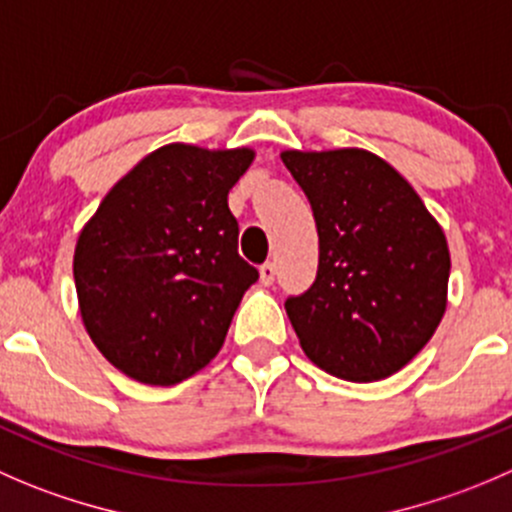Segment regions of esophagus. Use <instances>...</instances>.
<instances>
[{"label": "esophagus", "instance_id": "1", "mask_svg": "<svg viewBox=\"0 0 512 512\" xmlns=\"http://www.w3.org/2000/svg\"><path fill=\"white\" fill-rule=\"evenodd\" d=\"M275 275H277L275 262H265V265L260 267V280H262V285H272V282H275Z\"/></svg>", "mask_w": 512, "mask_h": 512}]
</instances>
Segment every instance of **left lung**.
Wrapping results in <instances>:
<instances>
[{"label":"left lung","instance_id":"8db88e82","mask_svg":"<svg viewBox=\"0 0 512 512\" xmlns=\"http://www.w3.org/2000/svg\"><path fill=\"white\" fill-rule=\"evenodd\" d=\"M312 205L320 262L310 290L285 302L305 355L330 375L375 382L403 370L448 307L450 250L418 192L360 150H285Z\"/></svg>","mask_w":512,"mask_h":512}]
</instances>
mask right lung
Masks as SVG:
<instances>
[{"instance_id":"obj_1","label":"right lung","mask_w":512,"mask_h":512,"mask_svg":"<svg viewBox=\"0 0 512 512\" xmlns=\"http://www.w3.org/2000/svg\"><path fill=\"white\" fill-rule=\"evenodd\" d=\"M252 160L250 147L172 142L142 157L79 232L72 267L84 330L132 380L177 385L225 345L257 282L227 207Z\"/></svg>"}]
</instances>
